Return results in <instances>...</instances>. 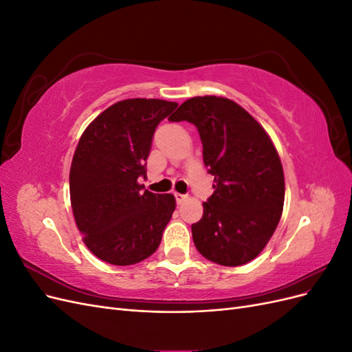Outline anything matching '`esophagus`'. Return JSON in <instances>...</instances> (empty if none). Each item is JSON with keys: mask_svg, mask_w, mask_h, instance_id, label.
Listing matches in <instances>:
<instances>
[{"mask_svg": "<svg viewBox=\"0 0 352 352\" xmlns=\"http://www.w3.org/2000/svg\"><path fill=\"white\" fill-rule=\"evenodd\" d=\"M175 198H176V202L177 204H182V202L188 198V195L185 194H179V192H175Z\"/></svg>", "mask_w": 352, "mask_h": 352, "instance_id": "obj_1", "label": "esophagus"}]
</instances>
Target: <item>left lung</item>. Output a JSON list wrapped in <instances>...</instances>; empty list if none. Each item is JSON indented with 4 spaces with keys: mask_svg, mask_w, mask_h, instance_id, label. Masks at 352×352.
Returning <instances> with one entry per match:
<instances>
[{
    "mask_svg": "<svg viewBox=\"0 0 352 352\" xmlns=\"http://www.w3.org/2000/svg\"><path fill=\"white\" fill-rule=\"evenodd\" d=\"M168 120L197 127L216 182L192 225L197 250L230 267L254 260L278 228L285 201L283 168L269 135L241 105L212 95L185 101Z\"/></svg>",
    "mask_w": 352,
    "mask_h": 352,
    "instance_id": "8db88e82",
    "label": "left lung"
}]
</instances>
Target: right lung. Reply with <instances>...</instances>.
<instances>
[{
	"instance_id": "obj_1",
	"label": "right lung",
	"mask_w": 352,
	"mask_h": 352,
	"mask_svg": "<svg viewBox=\"0 0 352 352\" xmlns=\"http://www.w3.org/2000/svg\"><path fill=\"white\" fill-rule=\"evenodd\" d=\"M176 102L133 98L113 104L80 136L70 167V201L83 242L102 261L131 265L162 242L176 201L140 185L158 123Z\"/></svg>"
}]
</instances>
